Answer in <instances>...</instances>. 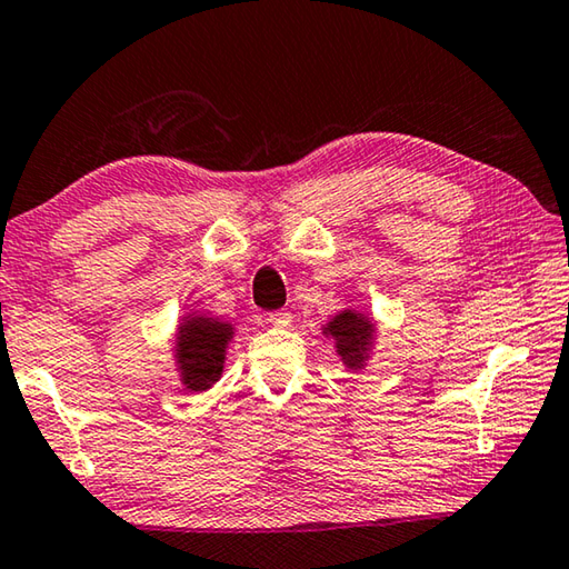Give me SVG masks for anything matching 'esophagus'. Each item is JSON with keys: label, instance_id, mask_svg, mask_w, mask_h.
I'll return each instance as SVG.
<instances>
[{"label": "esophagus", "instance_id": "1", "mask_svg": "<svg viewBox=\"0 0 569 569\" xmlns=\"http://www.w3.org/2000/svg\"><path fill=\"white\" fill-rule=\"evenodd\" d=\"M269 322H272L274 327H290L292 325V312L277 310V312L269 315Z\"/></svg>", "mask_w": 569, "mask_h": 569}]
</instances>
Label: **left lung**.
I'll use <instances>...</instances> for the list:
<instances>
[{"label": "left lung", "mask_w": 569, "mask_h": 569, "mask_svg": "<svg viewBox=\"0 0 569 569\" xmlns=\"http://www.w3.org/2000/svg\"><path fill=\"white\" fill-rule=\"evenodd\" d=\"M322 335L332 337L335 350L340 355L345 367H350V370H365L377 337L372 317L357 310H342L322 327Z\"/></svg>", "instance_id": "8db88e82"}]
</instances>
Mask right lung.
<instances>
[{"label": "right lung", "mask_w": 569, "mask_h": 569, "mask_svg": "<svg viewBox=\"0 0 569 569\" xmlns=\"http://www.w3.org/2000/svg\"><path fill=\"white\" fill-rule=\"evenodd\" d=\"M234 325L217 317L189 312L179 320L174 337V365L179 382L189 392H204L219 382Z\"/></svg>", "instance_id": "obj_1"}]
</instances>
